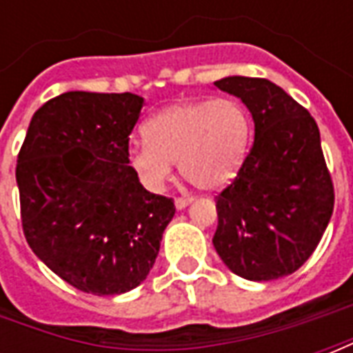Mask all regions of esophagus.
I'll list each match as a JSON object with an SVG mask.
<instances>
[{"label":"esophagus","instance_id":"34e87169","mask_svg":"<svg viewBox=\"0 0 353 353\" xmlns=\"http://www.w3.org/2000/svg\"><path fill=\"white\" fill-rule=\"evenodd\" d=\"M191 204V200L189 199H176V208L177 210H185V208Z\"/></svg>","mask_w":353,"mask_h":353}]
</instances>
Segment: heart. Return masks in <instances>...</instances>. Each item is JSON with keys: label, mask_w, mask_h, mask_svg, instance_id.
<instances>
[{"label": "heart", "mask_w": 353, "mask_h": 353, "mask_svg": "<svg viewBox=\"0 0 353 353\" xmlns=\"http://www.w3.org/2000/svg\"><path fill=\"white\" fill-rule=\"evenodd\" d=\"M145 141L132 143L128 162L141 181L161 191L174 162L181 176L204 192L225 189L238 176L250 147V117L230 98L181 101L143 124Z\"/></svg>", "instance_id": "obj_1"}]
</instances>
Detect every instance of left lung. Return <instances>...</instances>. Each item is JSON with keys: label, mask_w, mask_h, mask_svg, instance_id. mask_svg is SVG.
Here are the masks:
<instances>
[{"label": "left lung", "mask_w": 353, "mask_h": 353, "mask_svg": "<svg viewBox=\"0 0 353 353\" xmlns=\"http://www.w3.org/2000/svg\"><path fill=\"white\" fill-rule=\"evenodd\" d=\"M214 85L240 98L255 124L236 179L215 196L214 248L240 278L278 280L308 261L333 215L318 124L268 79L232 75Z\"/></svg>", "instance_id": "left-lung-1"}]
</instances>
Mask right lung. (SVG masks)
I'll list each match as a JSON object with an SVG mask.
<instances>
[{
    "mask_svg": "<svg viewBox=\"0 0 353 353\" xmlns=\"http://www.w3.org/2000/svg\"><path fill=\"white\" fill-rule=\"evenodd\" d=\"M138 94L72 90L37 109L17 161L32 252L92 295L138 288L153 268L174 200L149 192L128 162Z\"/></svg>",
    "mask_w": 353,
    "mask_h": 353,
    "instance_id": "1",
    "label": "right lung"
}]
</instances>
